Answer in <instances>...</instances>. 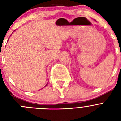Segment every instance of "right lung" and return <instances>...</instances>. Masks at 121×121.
Returning a JSON list of instances; mask_svg holds the SVG:
<instances>
[{
  "instance_id": "add662e5",
  "label": "right lung",
  "mask_w": 121,
  "mask_h": 121,
  "mask_svg": "<svg viewBox=\"0 0 121 121\" xmlns=\"http://www.w3.org/2000/svg\"><path fill=\"white\" fill-rule=\"evenodd\" d=\"M46 85H47V84H46Z\"/></svg>"
}]
</instances>
